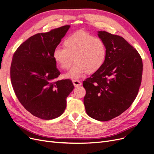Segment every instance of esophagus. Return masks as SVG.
Here are the masks:
<instances>
[{
    "label": "esophagus",
    "mask_w": 154,
    "mask_h": 154,
    "mask_svg": "<svg viewBox=\"0 0 154 154\" xmlns=\"http://www.w3.org/2000/svg\"><path fill=\"white\" fill-rule=\"evenodd\" d=\"M73 84L74 85V86L75 87H78V86H80L82 85V82L81 81H79L78 80H73Z\"/></svg>",
    "instance_id": "esophagus-1"
}]
</instances>
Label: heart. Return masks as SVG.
<instances>
[{
  "label": "heart",
  "mask_w": 154,
  "mask_h": 154,
  "mask_svg": "<svg viewBox=\"0 0 154 154\" xmlns=\"http://www.w3.org/2000/svg\"><path fill=\"white\" fill-rule=\"evenodd\" d=\"M64 48H56L53 58L60 68L68 69L73 58L75 63L65 74L66 78L77 79L86 72L98 71L103 65L106 57V47L104 41L84 31H78L67 37Z\"/></svg>",
  "instance_id": "b5f03b06"
}]
</instances>
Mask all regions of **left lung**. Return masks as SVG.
Masks as SVG:
<instances>
[{
  "label": "left lung",
  "instance_id": "1",
  "mask_svg": "<svg viewBox=\"0 0 154 154\" xmlns=\"http://www.w3.org/2000/svg\"><path fill=\"white\" fill-rule=\"evenodd\" d=\"M106 47L103 65L83 82L87 114L100 121L120 116L131 105L141 85L143 63L140 55L123 37L98 31Z\"/></svg>",
  "mask_w": 154,
  "mask_h": 154
}]
</instances>
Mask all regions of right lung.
Wrapping results in <instances>:
<instances>
[{
	"mask_svg": "<svg viewBox=\"0 0 154 154\" xmlns=\"http://www.w3.org/2000/svg\"><path fill=\"white\" fill-rule=\"evenodd\" d=\"M70 27L65 25L35 34L23 42L13 56L11 80L21 104L44 120L60 117L73 89L69 79L56 81L60 72L53 58L54 49Z\"/></svg>",
	"mask_w": 154,
	"mask_h": 154,
	"instance_id": "right-lung-1",
	"label": "right lung"
}]
</instances>
